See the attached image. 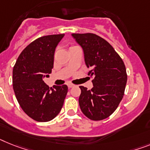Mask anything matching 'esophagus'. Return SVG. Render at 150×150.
Listing matches in <instances>:
<instances>
[{"label":"esophagus","mask_w":150,"mask_h":150,"mask_svg":"<svg viewBox=\"0 0 150 150\" xmlns=\"http://www.w3.org/2000/svg\"><path fill=\"white\" fill-rule=\"evenodd\" d=\"M75 86V85H73V84H71V83H69L68 84V87H69V88H73V87Z\"/></svg>","instance_id":"esophagus-1"}]
</instances>
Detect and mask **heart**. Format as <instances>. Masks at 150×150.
<instances>
[{
  "label": "heart",
  "instance_id": "heart-1",
  "mask_svg": "<svg viewBox=\"0 0 150 150\" xmlns=\"http://www.w3.org/2000/svg\"><path fill=\"white\" fill-rule=\"evenodd\" d=\"M71 47H72V46H71Z\"/></svg>",
  "mask_w": 150,
  "mask_h": 150
}]
</instances>
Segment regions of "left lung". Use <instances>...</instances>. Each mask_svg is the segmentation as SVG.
I'll return each instance as SVG.
<instances>
[{"label": "left lung", "mask_w": 150, "mask_h": 150, "mask_svg": "<svg viewBox=\"0 0 150 150\" xmlns=\"http://www.w3.org/2000/svg\"><path fill=\"white\" fill-rule=\"evenodd\" d=\"M81 46L93 88L79 86V106L87 117L101 120L117 108L124 94L127 75L124 62L112 46L94 33H72Z\"/></svg>", "instance_id": "8db88e82"}]
</instances>
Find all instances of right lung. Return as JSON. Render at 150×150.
<instances>
[{"instance_id": "obj_1", "label": "right lung", "mask_w": 150, "mask_h": 150, "mask_svg": "<svg viewBox=\"0 0 150 150\" xmlns=\"http://www.w3.org/2000/svg\"><path fill=\"white\" fill-rule=\"evenodd\" d=\"M65 34L44 36L23 50L13 69V88L20 106L39 122L56 117L63 106L67 85L50 88L42 79L53 68L54 53Z\"/></svg>"}]
</instances>
